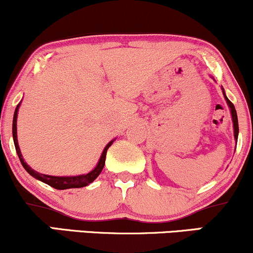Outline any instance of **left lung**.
Masks as SVG:
<instances>
[{
	"label": "left lung",
	"mask_w": 253,
	"mask_h": 253,
	"mask_svg": "<svg viewBox=\"0 0 253 253\" xmlns=\"http://www.w3.org/2000/svg\"><path fill=\"white\" fill-rule=\"evenodd\" d=\"M223 95H225V92H223ZM225 98H226V101H227V104L229 106V108H231L232 120H233V128H234V138L238 139V133H239V126H238V117H237L236 108H234V104L228 100L226 95H225Z\"/></svg>",
	"instance_id": "left-lung-1"
}]
</instances>
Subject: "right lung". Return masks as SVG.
Here are the masks:
<instances>
[{
    "label": "right lung",
    "mask_w": 253,
    "mask_h": 253,
    "mask_svg": "<svg viewBox=\"0 0 253 253\" xmlns=\"http://www.w3.org/2000/svg\"><path fill=\"white\" fill-rule=\"evenodd\" d=\"M19 106H20V104H19ZM19 106L16 107L15 113H14V119H13V139H14V144H15L16 153H17V156H19L20 162H21L22 167L25 168V170L27 171V172L30 173V175H32L33 177H36L37 179H39V181L46 183V184L51 185L52 188H54V189H58V190L70 189V188H83V187H85V185L90 184V183H91V182H94V179L96 178L98 175H100L101 171H102V169H103L104 161H106L107 150L109 149V146H110V145H112L113 141H110V143L107 145L106 147H104V150H103V152H102V156H101V158H100V161H98L96 168H95V169L92 170L91 172L86 173V175L72 176V177H57V176L42 175V173H39V172H37V171H34L33 169H31V168L25 163L24 158H22L21 152H20L19 144H17V136H16V118H17V109H19Z\"/></svg>",
    "instance_id": "1"
}]
</instances>
